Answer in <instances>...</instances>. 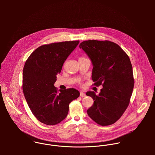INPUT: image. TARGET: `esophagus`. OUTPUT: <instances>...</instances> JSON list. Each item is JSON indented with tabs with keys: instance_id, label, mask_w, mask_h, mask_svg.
Returning <instances> with one entry per match:
<instances>
[{
	"instance_id": "34e87169",
	"label": "esophagus",
	"mask_w": 155,
	"mask_h": 155,
	"mask_svg": "<svg viewBox=\"0 0 155 155\" xmlns=\"http://www.w3.org/2000/svg\"><path fill=\"white\" fill-rule=\"evenodd\" d=\"M80 96H81V97H85V96H86V95H85V94L84 92H80Z\"/></svg>"
}]
</instances>
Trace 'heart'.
Instances as JSON below:
<instances>
[{"mask_svg": "<svg viewBox=\"0 0 155 155\" xmlns=\"http://www.w3.org/2000/svg\"><path fill=\"white\" fill-rule=\"evenodd\" d=\"M84 58V57H81V58Z\"/></svg>", "mask_w": 155, "mask_h": 155, "instance_id": "obj_1", "label": "heart"}]
</instances>
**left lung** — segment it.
<instances>
[{
    "instance_id": "obj_1",
    "label": "left lung",
    "mask_w": 155,
    "mask_h": 155,
    "mask_svg": "<svg viewBox=\"0 0 155 155\" xmlns=\"http://www.w3.org/2000/svg\"><path fill=\"white\" fill-rule=\"evenodd\" d=\"M79 48L91 60L94 85L103 86L98 95L94 91L86 93L94 100L87 113L100 125H111L126 110L133 93L134 79L130 59L118 45L108 41H86Z\"/></svg>"
}]
</instances>
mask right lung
Returning a JSON list of instances; mask_svg holds the SVG:
<instances>
[{
	"instance_id": "add662e5",
	"label": "right lung",
	"mask_w": 155,
	"mask_h": 155,
	"mask_svg": "<svg viewBox=\"0 0 155 155\" xmlns=\"http://www.w3.org/2000/svg\"><path fill=\"white\" fill-rule=\"evenodd\" d=\"M79 41H66L44 45L29 56L23 68L22 90L32 113L41 122L54 125L67 116L69 104L79 97L74 88L54 87L57 75L68 55Z\"/></svg>"
}]
</instances>
